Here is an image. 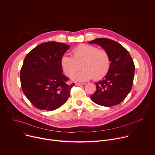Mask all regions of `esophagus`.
Returning <instances> with one entry per match:
<instances>
[{
  "mask_svg": "<svg viewBox=\"0 0 155 155\" xmlns=\"http://www.w3.org/2000/svg\"><path fill=\"white\" fill-rule=\"evenodd\" d=\"M85 84V83H76L75 85L76 86H81V85H84Z\"/></svg>",
  "mask_w": 155,
  "mask_h": 155,
  "instance_id": "1",
  "label": "esophagus"
}]
</instances>
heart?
Returning <instances> with one entry per match:
<instances>
[{
    "instance_id": "heart-1",
    "label": "heart",
    "mask_w": 155,
    "mask_h": 155,
    "mask_svg": "<svg viewBox=\"0 0 155 155\" xmlns=\"http://www.w3.org/2000/svg\"><path fill=\"white\" fill-rule=\"evenodd\" d=\"M72 56L64 55L61 59V65L66 75L72 77L80 69H83L75 75L72 79L85 81L93 78L97 80L104 78L110 67V59L107 51L87 44H82L71 51Z\"/></svg>"
}]
</instances>
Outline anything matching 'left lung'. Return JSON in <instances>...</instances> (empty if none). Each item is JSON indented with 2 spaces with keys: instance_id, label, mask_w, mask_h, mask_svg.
I'll use <instances>...</instances> for the list:
<instances>
[{
  "instance_id": "1",
  "label": "left lung",
  "mask_w": 155,
  "mask_h": 155,
  "mask_svg": "<svg viewBox=\"0 0 155 155\" xmlns=\"http://www.w3.org/2000/svg\"><path fill=\"white\" fill-rule=\"evenodd\" d=\"M101 46L109 54L110 67L107 75L97 83L96 90L90 96L96 104L112 107L119 104L131 90L135 65L127 50L119 43L106 38H98L89 42Z\"/></svg>"
}]
</instances>
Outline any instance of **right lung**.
<instances>
[{
    "mask_svg": "<svg viewBox=\"0 0 155 155\" xmlns=\"http://www.w3.org/2000/svg\"><path fill=\"white\" fill-rule=\"evenodd\" d=\"M69 46L56 41L38 45L25 57L20 72L22 90L32 105L52 111L68 101L74 83L62 74L61 59Z\"/></svg>",
    "mask_w": 155,
    "mask_h": 155,
    "instance_id": "right-lung-1",
    "label": "right lung"
}]
</instances>
